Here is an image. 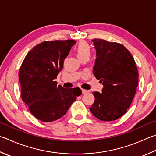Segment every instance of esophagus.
I'll return each mask as SVG.
<instances>
[{"label": "esophagus", "mask_w": 156, "mask_h": 156, "mask_svg": "<svg viewBox=\"0 0 156 156\" xmlns=\"http://www.w3.org/2000/svg\"><path fill=\"white\" fill-rule=\"evenodd\" d=\"M81 90H82V93H83V94H86V93H87L88 92H89V90H85V89H82Z\"/></svg>", "instance_id": "1"}]
</instances>
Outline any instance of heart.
<instances>
[{
	"label": "heart",
	"mask_w": 156,
	"mask_h": 156,
	"mask_svg": "<svg viewBox=\"0 0 156 156\" xmlns=\"http://www.w3.org/2000/svg\"><path fill=\"white\" fill-rule=\"evenodd\" d=\"M76 52L79 59L84 57H90L91 54V48L90 45L86 41H80L75 48Z\"/></svg>",
	"instance_id": "heart-1"
}]
</instances>
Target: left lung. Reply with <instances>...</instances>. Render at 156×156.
<instances>
[{
    "label": "left lung",
    "instance_id": "obj_1",
    "mask_svg": "<svg viewBox=\"0 0 156 156\" xmlns=\"http://www.w3.org/2000/svg\"><path fill=\"white\" fill-rule=\"evenodd\" d=\"M92 41L97 55L93 74L104 88L101 93H93L95 101L90 110L101 121L117 120L127 112L136 92V65L123 45L100 39Z\"/></svg>",
    "mask_w": 156,
    "mask_h": 156
}]
</instances>
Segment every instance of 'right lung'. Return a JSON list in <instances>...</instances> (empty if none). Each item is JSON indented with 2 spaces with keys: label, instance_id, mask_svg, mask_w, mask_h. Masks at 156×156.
<instances>
[{
  "label": "right lung",
  "instance_id": "1",
  "mask_svg": "<svg viewBox=\"0 0 156 156\" xmlns=\"http://www.w3.org/2000/svg\"><path fill=\"white\" fill-rule=\"evenodd\" d=\"M75 44L72 39L42 42L28 52L20 68L22 100L31 114L43 122L63 117L81 95L78 87L66 89L55 81Z\"/></svg>",
  "mask_w": 156,
  "mask_h": 156
}]
</instances>
